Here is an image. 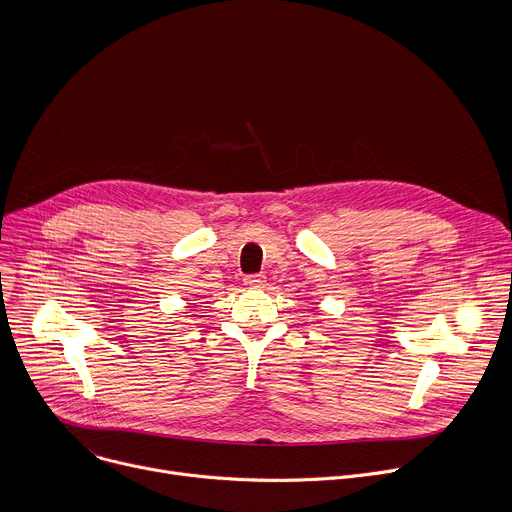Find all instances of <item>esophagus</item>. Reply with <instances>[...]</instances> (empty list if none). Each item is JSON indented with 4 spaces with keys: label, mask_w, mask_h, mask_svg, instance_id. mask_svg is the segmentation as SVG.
<instances>
[{
    "label": "esophagus",
    "mask_w": 512,
    "mask_h": 512,
    "mask_svg": "<svg viewBox=\"0 0 512 512\" xmlns=\"http://www.w3.org/2000/svg\"><path fill=\"white\" fill-rule=\"evenodd\" d=\"M243 281H245V285H249V287H263L265 275H263V273H253V275H247Z\"/></svg>",
    "instance_id": "obj_1"
}]
</instances>
